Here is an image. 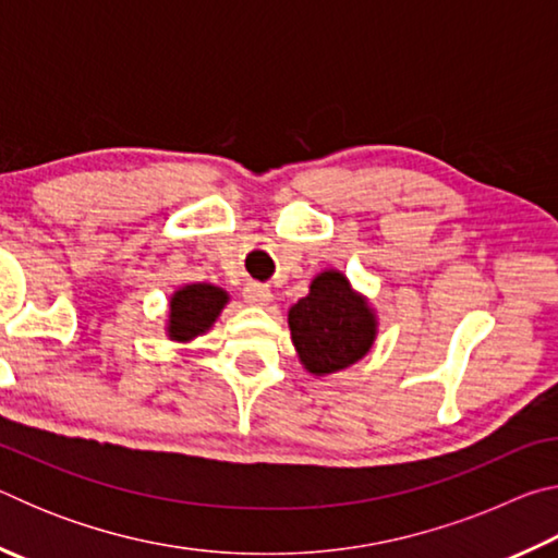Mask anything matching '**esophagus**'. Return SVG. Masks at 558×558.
<instances>
[{"mask_svg": "<svg viewBox=\"0 0 558 558\" xmlns=\"http://www.w3.org/2000/svg\"><path fill=\"white\" fill-rule=\"evenodd\" d=\"M243 300L253 307H266L268 302L272 300L270 288L260 286V282H248V286H245V290H243Z\"/></svg>", "mask_w": 558, "mask_h": 558, "instance_id": "1", "label": "esophagus"}]
</instances>
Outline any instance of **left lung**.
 Here are the masks:
<instances>
[{
  "instance_id": "obj_1",
  "label": "left lung",
  "mask_w": 558,
  "mask_h": 558,
  "mask_svg": "<svg viewBox=\"0 0 558 558\" xmlns=\"http://www.w3.org/2000/svg\"><path fill=\"white\" fill-rule=\"evenodd\" d=\"M290 339L305 372L327 376L347 369L374 347L379 319L342 270H323L310 292L288 310Z\"/></svg>"
}]
</instances>
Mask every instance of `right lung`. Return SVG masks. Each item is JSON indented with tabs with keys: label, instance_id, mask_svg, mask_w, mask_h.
<instances>
[{
	"label": "right lung",
	"instance_id": "1",
	"mask_svg": "<svg viewBox=\"0 0 558 558\" xmlns=\"http://www.w3.org/2000/svg\"><path fill=\"white\" fill-rule=\"evenodd\" d=\"M229 302V292L211 282H186L169 298V315L165 332L172 342H192L209 332L221 310Z\"/></svg>",
	"mask_w": 558,
	"mask_h": 558
}]
</instances>
